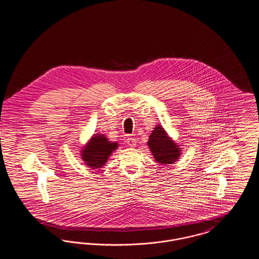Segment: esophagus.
<instances>
[{"mask_svg":"<svg viewBox=\"0 0 259 259\" xmlns=\"http://www.w3.org/2000/svg\"><path fill=\"white\" fill-rule=\"evenodd\" d=\"M136 143H137V142H136V139L132 138V137H128V139H127V144H128L129 147H131V148L135 147Z\"/></svg>","mask_w":259,"mask_h":259,"instance_id":"esophagus-1","label":"esophagus"}]
</instances>
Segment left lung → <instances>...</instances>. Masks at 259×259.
<instances>
[{
  "mask_svg": "<svg viewBox=\"0 0 259 259\" xmlns=\"http://www.w3.org/2000/svg\"><path fill=\"white\" fill-rule=\"evenodd\" d=\"M148 145L155 160L162 165L172 164L181 154L179 147L167 136L161 126L154 128L149 136Z\"/></svg>",
  "mask_w": 259,
  "mask_h": 259,
  "instance_id": "1",
  "label": "left lung"
}]
</instances>
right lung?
<instances>
[{
	"mask_svg": "<svg viewBox=\"0 0 259 259\" xmlns=\"http://www.w3.org/2000/svg\"><path fill=\"white\" fill-rule=\"evenodd\" d=\"M117 148L116 143H110L103 135L93 137L90 143L83 149L81 155L89 168L97 169L107 162L111 152Z\"/></svg>",
	"mask_w": 259,
	"mask_h": 259,
	"instance_id": "obj_1",
	"label": "right lung"
}]
</instances>
